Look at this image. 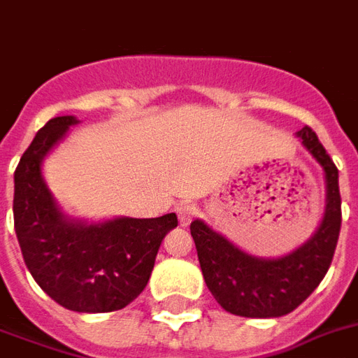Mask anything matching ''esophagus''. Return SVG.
<instances>
[{
  "label": "esophagus",
  "mask_w": 358,
  "mask_h": 358,
  "mask_svg": "<svg viewBox=\"0 0 358 358\" xmlns=\"http://www.w3.org/2000/svg\"><path fill=\"white\" fill-rule=\"evenodd\" d=\"M176 215H178V220L182 226H187L192 222V218L195 215V205H189V203H182L176 207Z\"/></svg>",
  "instance_id": "esophagus-1"
}]
</instances>
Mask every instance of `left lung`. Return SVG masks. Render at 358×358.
Returning <instances> with one entry per match:
<instances>
[{
    "label": "left lung",
    "instance_id": "obj_1",
    "mask_svg": "<svg viewBox=\"0 0 358 358\" xmlns=\"http://www.w3.org/2000/svg\"><path fill=\"white\" fill-rule=\"evenodd\" d=\"M295 136L322 166L326 178L324 218L310 240L289 255L261 259L238 249L203 220L189 226L205 284L218 305L232 315L276 318L292 313L322 282L334 259L341 228L338 169L313 128L303 126Z\"/></svg>",
    "mask_w": 358,
    "mask_h": 358
}]
</instances>
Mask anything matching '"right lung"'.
Segmentation results:
<instances>
[{
    "label": "right lung",
    "mask_w": 358,
    "mask_h": 358,
    "mask_svg": "<svg viewBox=\"0 0 358 358\" xmlns=\"http://www.w3.org/2000/svg\"><path fill=\"white\" fill-rule=\"evenodd\" d=\"M76 122V117L51 118L20 157L15 232L27 268L51 299L76 313H110L143 292L161 241L178 218L169 213L88 224L65 217L43 182L42 161Z\"/></svg>",
    "instance_id": "add662e5"
}]
</instances>
